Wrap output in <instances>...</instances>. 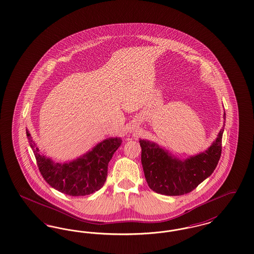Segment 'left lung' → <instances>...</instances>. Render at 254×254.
I'll use <instances>...</instances> for the list:
<instances>
[{
	"label": "left lung",
	"instance_id": "left-lung-1",
	"mask_svg": "<svg viewBox=\"0 0 254 254\" xmlns=\"http://www.w3.org/2000/svg\"><path fill=\"white\" fill-rule=\"evenodd\" d=\"M225 118L224 113V120ZM223 131L222 127L206 151L183 161L155 142L140 140L142 168L149 188L165 195L192 192L214 171L221 156Z\"/></svg>",
	"mask_w": 254,
	"mask_h": 254
}]
</instances>
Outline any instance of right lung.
<instances>
[{
    "mask_svg": "<svg viewBox=\"0 0 254 254\" xmlns=\"http://www.w3.org/2000/svg\"><path fill=\"white\" fill-rule=\"evenodd\" d=\"M26 135L45 182L54 189L71 196L91 194L101 189L107 180L112 155L122 143L120 138H109L80 158L60 163L41 155L27 129Z\"/></svg>",
    "mask_w": 254,
    "mask_h": 254,
    "instance_id": "1",
    "label": "right lung"
}]
</instances>
